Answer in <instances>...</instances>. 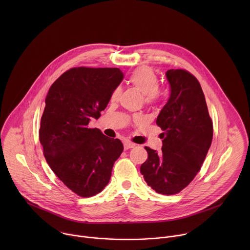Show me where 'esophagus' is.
Listing matches in <instances>:
<instances>
[{"instance_id":"34e87169","label":"esophagus","mask_w":250,"mask_h":250,"mask_svg":"<svg viewBox=\"0 0 250 250\" xmlns=\"http://www.w3.org/2000/svg\"><path fill=\"white\" fill-rule=\"evenodd\" d=\"M134 146H135L134 144H131V142H129V141H125V142H124V146H125V150L134 147Z\"/></svg>"}]
</instances>
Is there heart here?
<instances>
[{
  "label": "heart",
  "instance_id": "obj_1",
  "mask_svg": "<svg viewBox=\"0 0 250 250\" xmlns=\"http://www.w3.org/2000/svg\"><path fill=\"white\" fill-rule=\"evenodd\" d=\"M128 83L145 95L146 102L154 104L162 96V91L158 88V78L152 68L148 66H140L133 70L128 77ZM121 94V88L117 87L112 93V100H117Z\"/></svg>",
  "mask_w": 250,
  "mask_h": 250
}]
</instances>
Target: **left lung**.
<instances>
[{
	"label": "left lung",
	"mask_w": 250,
	"mask_h": 250,
	"mask_svg": "<svg viewBox=\"0 0 250 250\" xmlns=\"http://www.w3.org/2000/svg\"><path fill=\"white\" fill-rule=\"evenodd\" d=\"M166 78L170 97L156 120L164 131L162 152L146 146L148 157L140 173L155 192L174 195L200 171L211 144L212 122L195 76L182 69H170Z\"/></svg>",
	"instance_id": "obj_1"
}]
</instances>
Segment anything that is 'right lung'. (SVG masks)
<instances>
[{"label":"right lung","instance_id":"add662e5","mask_svg":"<svg viewBox=\"0 0 250 250\" xmlns=\"http://www.w3.org/2000/svg\"><path fill=\"white\" fill-rule=\"evenodd\" d=\"M124 74L119 68H72L49 88L40 141L54 174L75 194L88 198L108 185L124 146L89 128L108 105Z\"/></svg>","mask_w":250,"mask_h":250}]
</instances>
